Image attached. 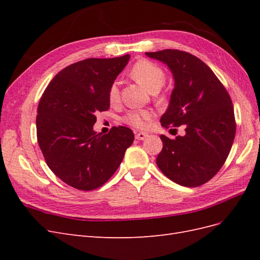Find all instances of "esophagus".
Here are the masks:
<instances>
[{"label": "esophagus", "instance_id": "obj_1", "mask_svg": "<svg viewBox=\"0 0 260 260\" xmlns=\"http://www.w3.org/2000/svg\"><path fill=\"white\" fill-rule=\"evenodd\" d=\"M148 137V133L146 132H137L136 133V139L140 140V141H143Z\"/></svg>", "mask_w": 260, "mask_h": 260}]
</instances>
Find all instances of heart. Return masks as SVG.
Listing matches in <instances>:
<instances>
[{
	"mask_svg": "<svg viewBox=\"0 0 260 260\" xmlns=\"http://www.w3.org/2000/svg\"><path fill=\"white\" fill-rule=\"evenodd\" d=\"M130 76L151 93L158 92L166 81V75L161 67L146 59H140L135 62L130 69ZM119 85L115 81L109 88L108 99L112 104H115L119 101ZM152 117L153 114L148 111H131L125 115L123 120L133 127L145 128Z\"/></svg>",
	"mask_w": 260,
	"mask_h": 260,
	"instance_id": "b5f03b06",
	"label": "heart"
}]
</instances>
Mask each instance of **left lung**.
<instances>
[{"instance_id": "obj_1", "label": "left lung", "mask_w": 260, "mask_h": 260, "mask_svg": "<svg viewBox=\"0 0 260 260\" xmlns=\"http://www.w3.org/2000/svg\"><path fill=\"white\" fill-rule=\"evenodd\" d=\"M145 54L166 64L175 79L161 125L185 128L183 137L160 136L157 166L180 185L200 186L223 166L233 144L237 124L229 93L205 62L190 53L162 50Z\"/></svg>"}]
</instances>
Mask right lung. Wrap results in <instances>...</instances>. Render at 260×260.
<instances>
[{
    "label": "right lung",
    "instance_id": "1",
    "mask_svg": "<svg viewBox=\"0 0 260 260\" xmlns=\"http://www.w3.org/2000/svg\"><path fill=\"white\" fill-rule=\"evenodd\" d=\"M130 55L88 58L55 76L38 105L37 137L49 168L77 190L103 185L120 166L135 135L127 127L96 133V114L109 108L108 91Z\"/></svg>",
    "mask_w": 260,
    "mask_h": 260
}]
</instances>
